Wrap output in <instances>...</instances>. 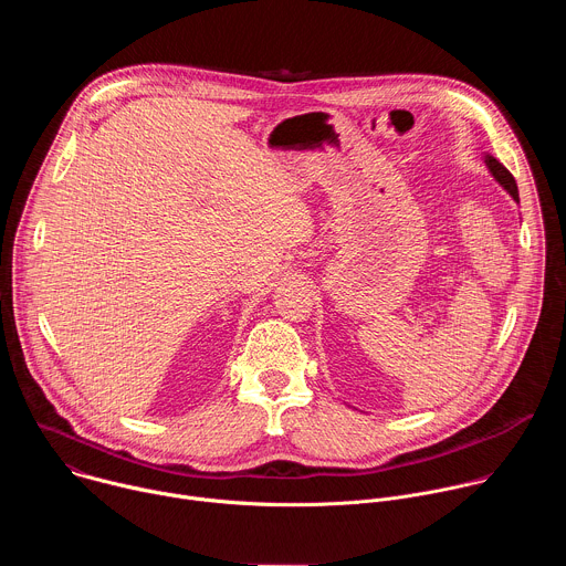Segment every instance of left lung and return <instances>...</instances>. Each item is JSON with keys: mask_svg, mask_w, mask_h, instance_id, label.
Instances as JSON below:
<instances>
[{"mask_svg": "<svg viewBox=\"0 0 566 566\" xmlns=\"http://www.w3.org/2000/svg\"><path fill=\"white\" fill-rule=\"evenodd\" d=\"M486 166H489V170L493 172V177L511 192V197L515 199V201H520V192H517V184H515V179H513V175L500 164L497 158H493V156H486Z\"/></svg>", "mask_w": 566, "mask_h": 566, "instance_id": "obj_1", "label": "left lung"}]
</instances>
